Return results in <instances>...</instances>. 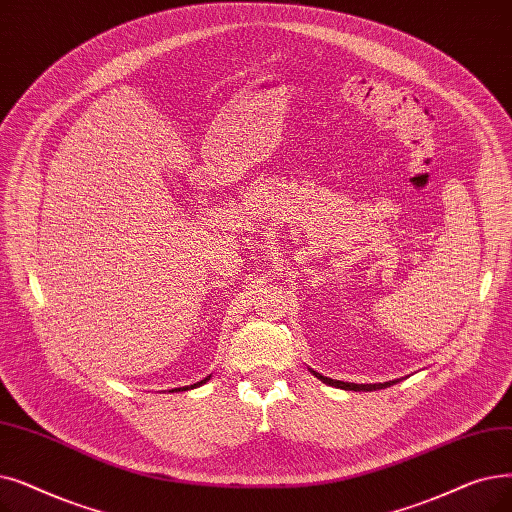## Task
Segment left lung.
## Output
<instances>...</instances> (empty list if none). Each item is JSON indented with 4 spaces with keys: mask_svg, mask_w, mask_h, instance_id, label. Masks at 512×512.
Returning <instances> with one entry per match:
<instances>
[{
    "mask_svg": "<svg viewBox=\"0 0 512 512\" xmlns=\"http://www.w3.org/2000/svg\"><path fill=\"white\" fill-rule=\"evenodd\" d=\"M309 372L314 374V376H318V379L322 381V383H326V385H330V387H337V389H345V391H376V389H385V387H391V385H395L397 381H387V383H374V385H355V383H343V381H335V379H328V376H322L320 372H316V370H311L309 368Z\"/></svg>",
    "mask_w": 512,
    "mask_h": 512,
    "instance_id": "1",
    "label": "left lung"
}]
</instances>
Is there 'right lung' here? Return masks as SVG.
Instances as JSON below:
<instances>
[{"label":"right lung","instance_id":"1","mask_svg":"<svg viewBox=\"0 0 512 512\" xmlns=\"http://www.w3.org/2000/svg\"><path fill=\"white\" fill-rule=\"evenodd\" d=\"M209 379H211V376H207V379H203L201 383H196V385H190V387H180V389H182V391H188V389H194V387H201V385H205V383H207ZM180 389H171V391H180Z\"/></svg>","mask_w":512,"mask_h":512}]
</instances>
